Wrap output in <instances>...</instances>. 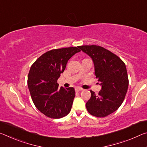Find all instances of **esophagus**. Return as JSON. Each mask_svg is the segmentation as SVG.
<instances>
[{
    "mask_svg": "<svg viewBox=\"0 0 147 147\" xmlns=\"http://www.w3.org/2000/svg\"><path fill=\"white\" fill-rule=\"evenodd\" d=\"M83 90V89L82 88H78V87H77V88H75V91L76 92H80V91H82Z\"/></svg>",
    "mask_w": 147,
    "mask_h": 147,
    "instance_id": "esophagus-1",
    "label": "esophagus"
}]
</instances>
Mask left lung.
Masks as SVG:
<instances>
[{
  "label": "left lung",
  "mask_w": 147,
  "mask_h": 147,
  "mask_svg": "<svg viewBox=\"0 0 147 147\" xmlns=\"http://www.w3.org/2000/svg\"><path fill=\"white\" fill-rule=\"evenodd\" d=\"M78 48L92 59L95 75L101 86L97 95L90 90L86 109L90 115L105 117L117 110L124 100L129 84L125 65L119 57L101 46L85 45Z\"/></svg>",
  "instance_id": "left-lung-1"
}]
</instances>
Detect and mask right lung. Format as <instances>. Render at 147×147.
<instances>
[{
  "label": "right lung",
  "instance_id": "add662e5",
  "mask_svg": "<svg viewBox=\"0 0 147 147\" xmlns=\"http://www.w3.org/2000/svg\"><path fill=\"white\" fill-rule=\"evenodd\" d=\"M78 47L53 49L44 53L31 65L27 84L32 101L38 111L51 118H61L71 110L75 97L73 88H59L57 79Z\"/></svg>",
  "mask_w": 147,
  "mask_h": 147
}]
</instances>
